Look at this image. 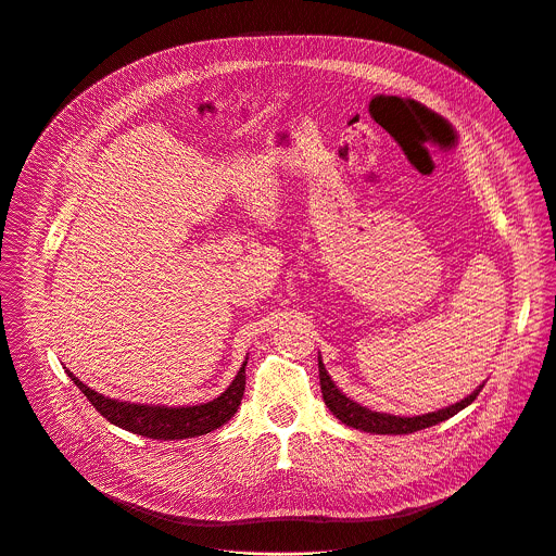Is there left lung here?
Wrapping results in <instances>:
<instances>
[{
  "mask_svg": "<svg viewBox=\"0 0 556 556\" xmlns=\"http://www.w3.org/2000/svg\"><path fill=\"white\" fill-rule=\"evenodd\" d=\"M318 378H320V393H323L325 406L331 410V415L336 419H340L342 424H346L349 428H355V430H362V432H371V434H413L417 430L432 428V426L454 417L463 408H467L484 387V384L478 387L469 397H465L458 404H452L447 408H441V410H434V413H428V415H419V417H397V415L368 410V408L359 406L357 402L349 400L346 395H342L336 389V384L331 382V378L327 376L320 355H318Z\"/></svg>",
  "mask_w": 556,
  "mask_h": 556,
  "instance_id": "1",
  "label": "left lung"
}]
</instances>
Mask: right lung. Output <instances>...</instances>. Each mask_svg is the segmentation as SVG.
Here are the masks:
<instances>
[{
    "label": "right lung",
    "instance_id": "obj_1",
    "mask_svg": "<svg viewBox=\"0 0 556 556\" xmlns=\"http://www.w3.org/2000/svg\"><path fill=\"white\" fill-rule=\"evenodd\" d=\"M249 359V357H247ZM247 362L240 366L236 380L229 384L220 397L207 404L188 406V408H167V406H152V404H128L109 400L96 391H91L87 384H83L72 371L67 376L72 382L85 393V397L91 402V406L113 426L135 432L139 437L156 439V441H174V439H192L203 437L212 430H218L225 426L240 408L244 397V384H247Z\"/></svg>",
    "mask_w": 556,
    "mask_h": 556
}]
</instances>
